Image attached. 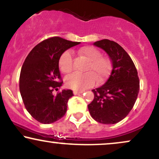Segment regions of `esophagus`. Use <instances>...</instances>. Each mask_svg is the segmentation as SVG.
I'll return each instance as SVG.
<instances>
[{
    "mask_svg": "<svg viewBox=\"0 0 159 159\" xmlns=\"http://www.w3.org/2000/svg\"><path fill=\"white\" fill-rule=\"evenodd\" d=\"M83 93V91H78V90H74L73 91V93L74 95H78V94H81Z\"/></svg>",
    "mask_w": 159,
    "mask_h": 159,
    "instance_id": "obj_1",
    "label": "esophagus"
}]
</instances>
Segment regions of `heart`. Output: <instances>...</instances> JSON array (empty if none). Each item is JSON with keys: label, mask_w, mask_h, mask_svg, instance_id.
<instances>
[{"label": "heart", "mask_w": 159, "mask_h": 159, "mask_svg": "<svg viewBox=\"0 0 159 159\" xmlns=\"http://www.w3.org/2000/svg\"><path fill=\"white\" fill-rule=\"evenodd\" d=\"M78 54L87 61L84 73H74L66 77L65 84L67 87L75 90H82L92 87L96 83H102L108 76L111 61L102 55L97 48L84 46L78 51ZM59 67L63 73L69 74L73 69V56L70 51H66L59 58Z\"/></svg>", "instance_id": "b5f03b06"}]
</instances>
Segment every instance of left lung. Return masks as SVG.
<instances>
[{
    "label": "left lung",
    "instance_id": "left-lung-1",
    "mask_svg": "<svg viewBox=\"0 0 159 159\" xmlns=\"http://www.w3.org/2000/svg\"><path fill=\"white\" fill-rule=\"evenodd\" d=\"M94 45L107 53L112 71L105 84L92 90L94 98L88 105L89 111L98 123H117L129 114L138 98V71L130 56L116 42L105 39Z\"/></svg>",
    "mask_w": 159,
    "mask_h": 159
}]
</instances>
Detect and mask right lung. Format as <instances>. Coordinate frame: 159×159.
I'll return each instance as SVG.
<instances>
[{
  "label": "right lung",
  "mask_w": 159,
  "mask_h": 159,
  "mask_svg": "<svg viewBox=\"0 0 159 159\" xmlns=\"http://www.w3.org/2000/svg\"><path fill=\"white\" fill-rule=\"evenodd\" d=\"M79 43L59 36L48 38L36 45L24 62L20 93L25 108L39 123H54L66 114L67 102L73 93L63 90L56 96L53 94L63 84L58 62L66 50Z\"/></svg>",
  "instance_id": "obj_1"
}]
</instances>
